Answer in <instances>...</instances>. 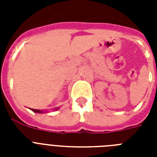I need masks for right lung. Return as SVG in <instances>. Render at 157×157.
Segmentation results:
<instances>
[{
	"mask_svg": "<svg viewBox=\"0 0 157 157\" xmlns=\"http://www.w3.org/2000/svg\"><path fill=\"white\" fill-rule=\"evenodd\" d=\"M32 111L34 112H37V113H42V112H41V111H40V110H37V109H32Z\"/></svg>",
	"mask_w": 157,
	"mask_h": 157,
	"instance_id": "1",
	"label": "right lung"
}]
</instances>
